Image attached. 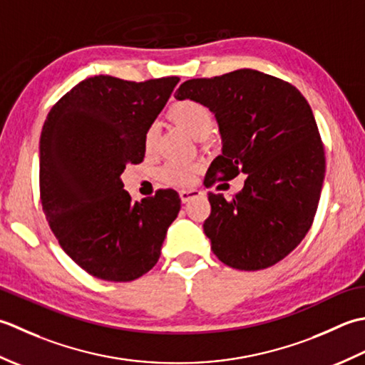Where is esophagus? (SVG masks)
<instances>
[{"label":"esophagus","instance_id":"obj_1","mask_svg":"<svg viewBox=\"0 0 365 365\" xmlns=\"http://www.w3.org/2000/svg\"><path fill=\"white\" fill-rule=\"evenodd\" d=\"M200 195H202V192L197 190V189H184V190L180 192V198H181L182 203H187V202H190L192 198H197Z\"/></svg>","mask_w":365,"mask_h":365}]
</instances>
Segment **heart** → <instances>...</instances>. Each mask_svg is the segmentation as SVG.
I'll return each instance as SVG.
<instances>
[{"label": "heart", "instance_id": "obj_1", "mask_svg": "<svg viewBox=\"0 0 365 365\" xmlns=\"http://www.w3.org/2000/svg\"><path fill=\"white\" fill-rule=\"evenodd\" d=\"M168 118L176 125L189 133L193 138H202L203 135H210L214 128V116L211 110L205 103L192 99H185L173 103L168 110ZM159 128L158 124H151L145 132V150L146 153H153L158 145ZM197 167L187 162H170L160 168V178L165 182L184 185L192 181L195 175Z\"/></svg>", "mask_w": 365, "mask_h": 365}]
</instances>
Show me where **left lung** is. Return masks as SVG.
Here are the masks:
<instances>
[{
    "instance_id": "1",
    "label": "left lung",
    "mask_w": 365,
    "mask_h": 365,
    "mask_svg": "<svg viewBox=\"0 0 365 365\" xmlns=\"http://www.w3.org/2000/svg\"><path fill=\"white\" fill-rule=\"evenodd\" d=\"M175 98L205 103L217 121L222 154L205 182L247 175L230 202L207 195L203 230L214 255L241 271L276 264L307 235L323 187L324 150L307 101L293 85L254 69L187 80Z\"/></svg>"
}]
</instances>
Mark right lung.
<instances>
[{"mask_svg": "<svg viewBox=\"0 0 365 365\" xmlns=\"http://www.w3.org/2000/svg\"><path fill=\"white\" fill-rule=\"evenodd\" d=\"M180 78L81 80L50 110L39 141L41 202L51 232L81 269L130 282L158 263L178 217V192L132 202L121 173L145 158V132Z\"/></svg>", "mask_w": 365, "mask_h": 365, "instance_id": "right-lung-1", "label": "right lung"}]
</instances>
